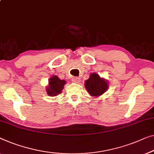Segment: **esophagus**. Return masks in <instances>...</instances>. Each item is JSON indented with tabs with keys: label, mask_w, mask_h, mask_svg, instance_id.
<instances>
[{
	"label": "esophagus",
	"mask_w": 154,
	"mask_h": 154,
	"mask_svg": "<svg viewBox=\"0 0 154 154\" xmlns=\"http://www.w3.org/2000/svg\"><path fill=\"white\" fill-rule=\"evenodd\" d=\"M72 81L75 83H79V82H81V79L78 77H73L72 79Z\"/></svg>",
	"instance_id": "34e87169"
}]
</instances>
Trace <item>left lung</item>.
<instances>
[{
  "label": "left lung",
  "instance_id": "1",
  "mask_svg": "<svg viewBox=\"0 0 154 154\" xmlns=\"http://www.w3.org/2000/svg\"><path fill=\"white\" fill-rule=\"evenodd\" d=\"M85 87L91 97H99L106 92L109 85L106 79L100 77L97 73H92L85 82Z\"/></svg>",
  "mask_w": 154,
  "mask_h": 154
}]
</instances>
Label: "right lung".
Instances as JSON below:
<instances>
[{
    "mask_svg": "<svg viewBox=\"0 0 154 154\" xmlns=\"http://www.w3.org/2000/svg\"><path fill=\"white\" fill-rule=\"evenodd\" d=\"M66 82L64 80L60 79L57 75H53L48 80V84L46 88L47 94L50 97H56L61 94Z\"/></svg>",
    "mask_w": 154,
    "mask_h": 154,
    "instance_id": "1",
    "label": "right lung"
}]
</instances>
